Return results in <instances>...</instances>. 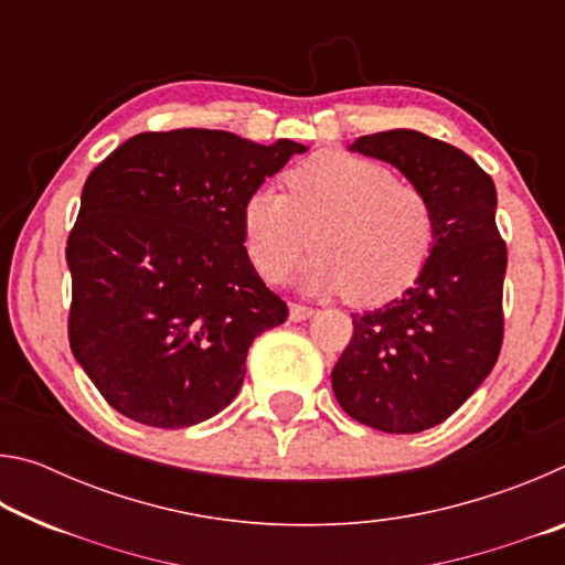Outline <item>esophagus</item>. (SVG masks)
Instances as JSON below:
<instances>
[{"label": "esophagus", "mask_w": 565, "mask_h": 565, "mask_svg": "<svg viewBox=\"0 0 565 565\" xmlns=\"http://www.w3.org/2000/svg\"><path fill=\"white\" fill-rule=\"evenodd\" d=\"M289 317H291V321H303V319L313 317V309H311V306H306V303L291 301L289 303Z\"/></svg>", "instance_id": "34e87169"}]
</instances>
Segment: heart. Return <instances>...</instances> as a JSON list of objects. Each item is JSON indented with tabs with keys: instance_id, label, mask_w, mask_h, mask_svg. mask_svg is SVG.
<instances>
[{
	"instance_id": "1",
	"label": "heart",
	"mask_w": 565,
	"mask_h": 565,
	"mask_svg": "<svg viewBox=\"0 0 565 565\" xmlns=\"http://www.w3.org/2000/svg\"><path fill=\"white\" fill-rule=\"evenodd\" d=\"M286 194L259 186L242 209L248 262L264 281L279 284L301 252L309 291H347L353 303H381L406 289L436 242L428 196L398 181L376 159L321 151L284 174Z\"/></svg>"
}]
</instances>
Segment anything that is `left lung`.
<instances>
[{
    "label": "left lung",
    "instance_id": "8db88e82",
    "mask_svg": "<svg viewBox=\"0 0 565 565\" xmlns=\"http://www.w3.org/2000/svg\"><path fill=\"white\" fill-rule=\"evenodd\" d=\"M351 151L388 161L424 191L436 242L411 289L351 313L353 333L331 386L359 424L418 434L444 424L499 361L509 256L495 226V186L461 149L414 129L359 137Z\"/></svg>",
    "mask_w": 565,
    "mask_h": 565
}]
</instances>
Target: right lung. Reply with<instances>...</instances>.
Listing matches in <instances>:
<instances>
[{"instance_id": "add662e5", "label": "right lung", "mask_w": 565, "mask_h": 565, "mask_svg": "<svg viewBox=\"0 0 565 565\" xmlns=\"http://www.w3.org/2000/svg\"><path fill=\"white\" fill-rule=\"evenodd\" d=\"M301 151L216 129L145 131L84 181L66 238L70 347L111 408L184 428L232 404L248 347L289 317L248 262L242 209Z\"/></svg>"}]
</instances>
